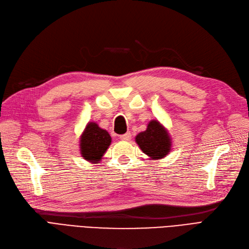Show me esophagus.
I'll list each match as a JSON object with an SVG mask.
<instances>
[{
    "instance_id": "esophagus-1",
    "label": "esophagus",
    "mask_w": 249,
    "mask_h": 249,
    "mask_svg": "<svg viewBox=\"0 0 249 249\" xmlns=\"http://www.w3.org/2000/svg\"><path fill=\"white\" fill-rule=\"evenodd\" d=\"M131 139V133L130 132H127L125 134L120 135V140L121 141H129Z\"/></svg>"
}]
</instances>
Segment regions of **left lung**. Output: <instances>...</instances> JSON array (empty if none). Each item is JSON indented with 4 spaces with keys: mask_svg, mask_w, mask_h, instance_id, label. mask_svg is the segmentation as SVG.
Instances as JSON below:
<instances>
[{
    "mask_svg": "<svg viewBox=\"0 0 249 249\" xmlns=\"http://www.w3.org/2000/svg\"><path fill=\"white\" fill-rule=\"evenodd\" d=\"M142 151L152 159H161L170 152V139L158 121H151L146 130L135 137Z\"/></svg>",
    "mask_w": 249,
    "mask_h": 249,
    "instance_id": "obj_1",
    "label": "left lung"
}]
</instances>
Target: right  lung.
Wrapping results in <instances>:
<instances>
[{
    "label": "right lung",
    "instance_id": "add662e5",
    "mask_svg": "<svg viewBox=\"0 0 249 249\" xmlns=\"http://www.w3.org/2000/svg\"><path fill=\"white\" fill-rule=\"evenodd\" d=\"M112 139L109 134L95 123H89L81 137V154L83 158L98 162L107 150Z\"/></svg>",
    "mask_w": 249,
    "mask_h": 249
}]
</instances>
